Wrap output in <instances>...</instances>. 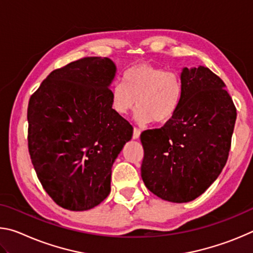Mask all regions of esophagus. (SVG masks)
I'll return each mask as SVG.
<instances>
[{"label":"esophagus","mask_w":253,"mask_h":253,"mask_svg":"<svg viewBox=\"0 0 253 253\" xmlns=\"http://www.w3.org/2000/svg\"><path fill=\"white\" fill-rule=\"evenodd\" d=\"M139 135H140V130L138 129V128L134 127V131H132V138L138 139L139 138Z\"/></svg>","instance_id":"1"}]
</instances>
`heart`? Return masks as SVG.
Masks as SVG:
<instances>
[{
    "label": "heart",
    "mask_w": 253,
    "mask_h": 253,
    "mask_svg": "<svg viewBox=\"0 0 253 253\" xmlns=\"http://www.w3.org/2000/svg\"><path fill=\"white\" fill-rule=\"evenodd\" d=\"M123 79L116 81L110 90L111 107L118 115L125 116L137 104V122L163 125L177 113L184 84L176 71L151 63H138L127 69Z\"/></svg>",
    "instance_id": "b5f03b06"
}]
</instances>
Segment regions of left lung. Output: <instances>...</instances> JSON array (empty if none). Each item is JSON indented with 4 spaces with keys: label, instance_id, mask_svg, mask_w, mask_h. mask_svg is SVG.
<instances>
[{
    "label": "left lung",
    "instance_id": "obj_1",
    "mask_svg": "<svg viewBox=\"0 0 253 253\" xmlns=\"http://www.w3.org/2000/svg\"><path fill=\"white\" fill-rule=\"evenodd\" d=\"M184 93L175 116L140 134L142 178L163 200H195L215 181L229 157L237 108L225 84L209 68L182 71Z\"/></svg>",
    "mask_w": 253,
    "mask_h": 253
}]
</instances>
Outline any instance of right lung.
<instances>
[{
	"label": "right lung",
	"instance_id": "add662e5",
	"mask_svg": "<svg viewBox=\"0 0 253 253\" xmlns=\"http://www.w3.org/2000/svg\"><path fill=\"white\" fill-rule=\"evenodd\" d=\"M116 67L85 57L53 70L30 97L28 146L37 176L59 207L85 211L110 193L111 168L132 126L111 108Z\"/></svg>",
	"mask_w": 253,
	"mask_h": 253
}]
</instances>
